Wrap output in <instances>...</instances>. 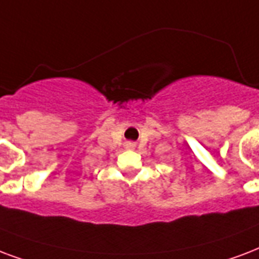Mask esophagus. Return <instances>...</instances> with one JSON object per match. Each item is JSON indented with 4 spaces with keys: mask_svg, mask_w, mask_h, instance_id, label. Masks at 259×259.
<instances>
[{
    "mask_svg": "<svg viewBox=\"0 0 259 259\" xmlns=\"http://www.w3.org/2000/svg\"><path fill=\"white\" fill-rule=\"evenodd\" d=\"M125 147L127 148V149H134V148H136V143H133V141H127V143L125 144Z\"/></svg>",
    "mask_w": 259,
    "mask_h": 259,
    "instance_id": "1",
    "label": "esophagus"
}]
</instances>
